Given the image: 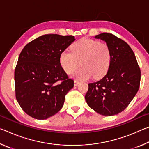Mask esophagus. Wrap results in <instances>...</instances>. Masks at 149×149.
<instances>
[{"label":"esophagus","mask_w":149,"mask_h":149,"mask_svg":"<svg viewBox=\"0 0 149 149\" xmlns=\"http://www.w3.org/2000/svg\"><path fill=\"white\" fill-rule=\"evenodd\" d=\"M79 84V82L78 81H77V80L74 81V85H75V86H77V85Z\"/></svg>","instance_id":"34e87169"}]
</instances>
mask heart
<instances>
[{
	"instance_id": "b5f03b06",
	"label": "heart",
	"mask_w": 149,
	"mask_h": 149,
	"mask_svg": "<svg viewBox=\"0 0 149 149\" xmlns=\"http://www.w3.org/2000/svg\"><path fill=\"white\" fill-rule=\"evenodd\" d=\"M112 53L108 44L92 39H82L70 47V51L64 50L60 56L62 68L70 74L82 65L73 77L79 80L89 79L92 76L99 79L107 74Z\"/></svg>"
}]
</instances>
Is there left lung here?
Here are the masks:
<instances>
[{
    "instance_id": "8db88e82",
    "label": "left lung",
    "mask_w": 149,
    "mask_h": 149,
    "mask_svg": "<svg viewBox=\"0 0 149 149\" xmlns=\"http://www.w3.org/2000/svg\"><path fill=\"white\" fill-rule=\"evenodd\" d=\"M95 38L109 45L112 57L107 74L98 81L88 84L85 98L95 112L111 116L125 110L137 94L141 70L134 52L127 42L108 33L96 35Z\"/></svg>"
}]
</instances>
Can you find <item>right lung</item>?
Returning <instances> with one entry per match:
<instances>
[{
  "mask_svg": "<svg viewBox=\"0 0 149 149\" xmlns=\"http://www.w3.org/2000/svg\"><path fill=\"white\" fill-rule=\"evenodd\" d=\"M75 40L72 35H44L22 50L14 72L16 98L32 118L45 120L56 114L74 87V80L62 68L60 56Z\"/></svg>",
  "mask_w": 149,
  "mask_h": 149,
  "instance_id": "obj_1",
  "label": "right lung"
}]
</instances>
